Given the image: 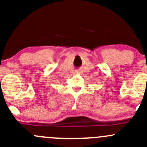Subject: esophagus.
<instances>
[{
    "label": "esophagus",
    "mask_w": 147,
    "mask_h": 147,
    "mask_svg": "<svg viewBox=\"0 0 147 147\" xmlns=\"http://www.w3.org/2000/svg\"><path fill=\"white\" fill-rule=\"evenodd\" d=\"M76 74H80V73H81V71H80V70H77V71H76Z\"/></svg>",
    "instance_id": "34e87169"
}]
</instances>
